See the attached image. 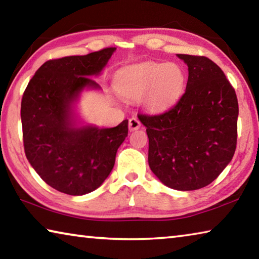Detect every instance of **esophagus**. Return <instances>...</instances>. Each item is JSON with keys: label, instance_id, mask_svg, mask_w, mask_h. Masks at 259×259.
Listing matches in <instances>:
<instances>
[{"label": "esophagus", "instance_id": "1", "mask_svg": "<svg viewBox=\"0 0 259 259\" xmlns=\"http://www.w3.org/2000/svg\"><path fill=\"white\" fill-rule=\"evenodd\" d=\"M140 122L139 120L137 119V117H131V119H129V130L130 131H135L140 128Z\"/></svg>", "mask_w": 259, "mask_h": 259}]
</instances>
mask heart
Listing matches in <instances>:
<instances>
[{
	"label": "heart",
	"mask_w": 259,
	"mask_h": 259,
	"mask_svg": "<svg viewBox=\"0 0 259 259\" xmlns=\"http://www.w3.org/2000/svg\"><path fill=\"white\" fill-rule=\"evenodd\" d=\"M185 88V73L176 63H145L124 69L120 74L117 89L130 99L145 96L151 111H162L181 97Z\"/></svg>",
	"instance_id": "b5f03b06"
}]
</instances>
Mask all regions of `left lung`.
I'll list each match as a JSON object with an SVG mask.
<instances>
[{
    "label": "left lung",
    "mask_w": 259,
    "mask_h": 259,
    "mask_svg": "<svg viewBox=\"0 0 259 259\" xmlns=\"http://www.w3.org/2000/svg\"><path fill=\"white\" fill-rule=\"evenodd\" d=\"M188 66L178 103L156 115L140 114L148 164L170 188L194 191L216 179L234 155L239 105L224 72L204 56L177 55Z\"/></svg>",
    "instance_id": "1"
}]
</instances>
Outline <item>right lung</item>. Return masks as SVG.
Returning <instances> with one entry per match:
<instances>
[{"label":"right lung","instance_id":"add662e5","mask_svg":"<svg viewBox=\"0 0 259 259\" xmlns=\"http://www.w3.org/2000/svg\"><path fill=\"white\" fill-rule=\"evenodd\" d=\"M115 48L46 61L30 78L21 99L25 154L48 185L69 195L98 188L112 171L117 148L128 136V120L115 128L74 126L72 104L90 76L106 66Z\"/></svg>","mask_w":259,"mask_h":259}]
</instances>
